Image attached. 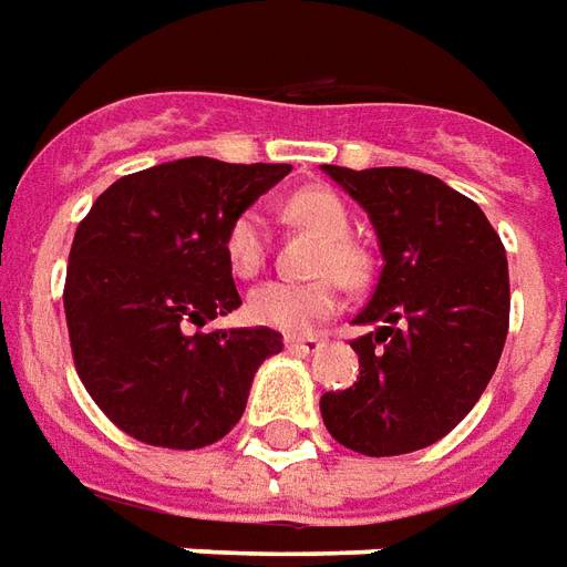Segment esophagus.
Returning <instances> with one entry per match:
<instances>
[{
    "instance_id": "34e87169",
    "label": "esophagus",
    "mask_w": 567,
    "mask_h": 567,
    "mask_svg": "<svg viewBox=\"0 0 567 567\" xmlns=\"http://www.w3.org/2000/svg\"><path fill=\"white\" fill-rule=\"evenodd\" d=\"M284 344H287L289 353H299V357H308V353H317V350L323 347V341H320V338H313V334H301V338H296V334H289V338H284Z\"/></svg>"
}]
</instances>
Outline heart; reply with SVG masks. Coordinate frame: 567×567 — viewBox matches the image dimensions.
Segmentation results:
<instances>
[{
    "label": "heart",
    "mask_w": 567,
    "mask_h": 567,
    "mask_svg": "<svg viewBox=\"0 0 567 567\" xmlns=\"http://www.w3.org/2000/svg\"><path fill=\"white\" fill-rule=\"evenodd\" d=\"M289 220L326 238V247L317 259L320 280L292 284V280H268L247 296V317L256 326H268L278 332H308L326 317L338 311V284H359L365 275V254L350 238L353 220L344 198L329 187H305L287 198ZM268 223L259 208H244L223 238V254L235 278H256L268 262Z\"/></svg>",
    "instance_id": "1"
}]
</instances>
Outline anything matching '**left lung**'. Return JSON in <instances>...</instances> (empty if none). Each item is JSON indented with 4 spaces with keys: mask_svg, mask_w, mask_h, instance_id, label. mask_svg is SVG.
<instances>
[{
    "mask_svg": "<svg viewBox=\"0 0 567 567\" xmlns=\"http://www.w3.org/2000/svg\"><path fill=\"white\" fill-rule=\"evenodd\" d=\"M369 210L383 271L357 323L359 380L320 399L329 435L402 456L453 432L493 378L511 323L507 256L468 196L414 168L323 165Z\"/></svg>",
    "mask_w": 567,
    "mask_h": 567,
    "instance_id": "1",
    "label": "left lung"
}]
</instances>
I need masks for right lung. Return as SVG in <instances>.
<instances>
[{
    "label": "right lung",
    "instance_id": "obj_1",
    "mask_svg": "<svg viewBox=\"0 0 567 567\" xmlns=\"http://www.w3.org/2000/svg\"><path fill=\"white\" fill-rule=\"evenodd\" d=\"M289 175L280 163L189 156L114 181L78 223L63 308L78 378L142 444L198 450L244 414L280 332H193L241 305L223 238Z\"/></svg>",
    "mask_w": 567,
    "mask_h": 567
}]
</instances>
